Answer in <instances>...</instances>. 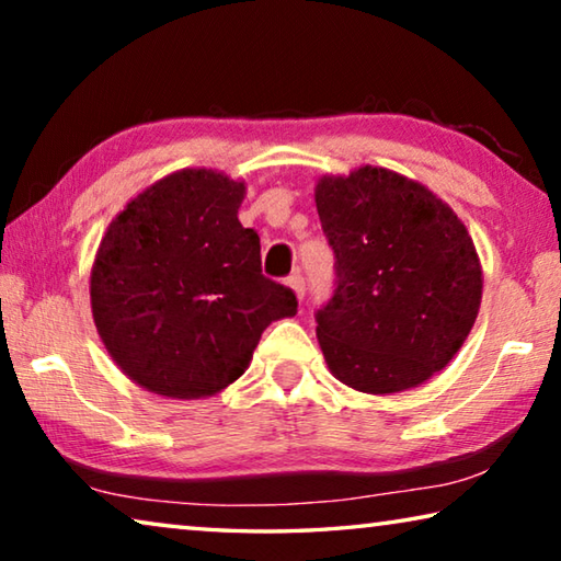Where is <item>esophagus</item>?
Returning <instances> with one entry per match:
<instances>
[{
  "instance_id": "34e87169",
  "label": "esophagus",
  "mask_w": 561,
  "mask_h": 561,
  "mask_svg": "<svg viewBox=\"0 0 561 561\" xmlns=\"http://www.w3.org/2000/svg\"><path fill=\"white\" fill-rule=\"evenodd\" d=\"M287 284H289V287L294 289V294H297L299 299H304V294H307V279H304L299 272L289 274V277H287Z\"/></svg>"
}]
</instances>
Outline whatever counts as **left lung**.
<instances>
[{
    "label": "left lung",
    "mask_w": 561,
    "mask_h": 561,
    "mask_svg": "<svg viewBox=\"0 0 561 561\" xmlns=\"http://www.w3.org/2000/svg\"><path fill=\"white\" fill-rule=\"evenodd\" d=\"M317 210L336 270L314 314L331 374L364 393L428 381L480 309L482 272L465 225L431 190L371 165L321 178Z\"/></svg>",
    "instance_id": "1"
}]
</instances>
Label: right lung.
I'll use <instances>...</instances> for the list:
<instances>
[{
  "instance_id": "add662e5",
  "label": "right lung",
  "mask_w": 561,
  "mask_h": 561,
  "mask_svg": "<svg viewBox=\"0 0 561 561\" xmlns=\"http://www.w3.org/2000/svg\"><path fill=\"white\" fill-rule=\"evenodd\" d=\"M244 185L180 170L126 205L91 272L93 321L130 381L203 398L244 374L262 331L297 294L262 274L260 234L237 210Z\"/></svg>"
}]
</instances>
